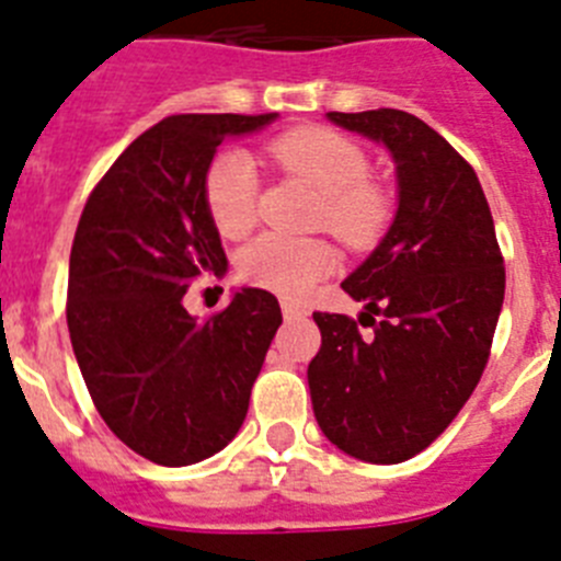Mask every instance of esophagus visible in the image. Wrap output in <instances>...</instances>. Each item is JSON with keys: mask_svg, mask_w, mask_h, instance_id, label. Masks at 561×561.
Wrapping results in <instances>:
<instances>
[{"mask_svg": "<svg viewBox=\"0 0 561 561\" xmlns=\"http://www.w3.org/2000/svg\"><path fill=\"white\" fill-rule=\"evenodd\" d=\"M282 313H285V319H296V316L305 313V308H301L299 301L287 299V296H282Z\"/></svg>", "mask_w": 561, "mask_h": 561, "instance_id": "1", "label": "esophagus"}]
</instances>
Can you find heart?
I'll return each mask as SVG.
<instances>
[{
  "mask_svg": "<svg viewBox=\"0 0 561 561\" xmlns=\"http://www.w3.org/2000/svg\"><path fill=\"white\" fill-rule=\"evenodd\" d=\"M265 154L282 172L305 180L321 192L319 226L350 248H369L381 240L392 220V197L369 180L373 163L362 144L328 126H301L276 135ZM203 199L214 228L240 240L260 217V178L245 152H220L203 178ZM240 276L276 294L301 296L335 267V253L321 240H290L265 233L240 253Z\"/></svg>",
  "mask_w": 561,
  "mask_h": 561,
  "instance_id": "obj_1",
  "label": "heart"
}]
</instances>
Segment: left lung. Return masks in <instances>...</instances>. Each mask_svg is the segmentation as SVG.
Returning <instances> with one entry per match:
<instances>
[{
    "label": "left lung",
    "instance_id": "1",
    "mask_svg": "<svg viewBox=\"0 0 561 561\" xmlns=\"http://www.w3.org/2000/svg\"><path fill=\"white\" fill-rule=\"evenodd\" d=\"M328 118L392 152L398 214L341 282L367 305L358 320L370 333L350 316L313 313L321 347L308 367L310 398L341 451L403 462L446 432L480 383L503 310V251L474 169L432 126L403 110Z\"/></svg>",
    "mask_w": 561,
    "mask_h": 561
}]
</instances>
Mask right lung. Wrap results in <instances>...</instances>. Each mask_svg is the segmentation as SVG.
Returning <instances> with one entry per match:
<instances>
[{"label": "right lung", "mask_w": 561, "mask_h": 561, "mask_svg": "<svg viewBox=\"0 0 561 561\" xmlns=\"http://www.w3.org/2000/svg\"><path fill=\"white\" fill-rule=\"evenodd\" d=\"M265 115H172L126 146L95 183L70 251L67 328L90 398L112 435L158 466L226 449L282 324L279 301L242 287L197 321L188 285L226 274L203 178L228 135Z\"/></svg>", "instance_id": "right-lung-1"}]
</instances>
